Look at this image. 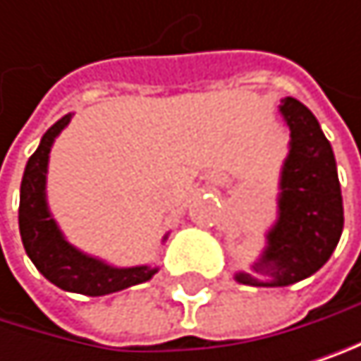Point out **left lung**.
<instances>
[{
	"label": "left lung",
	"mask_w": 361,
	"mask_h": 361,
	"mask_svg": "<svg viewBox=\"0 0 361 361\" xmlns=\"http://www.w3.org/2000/svg\"><path fill=\"white\" fill-rule=\"evenodd\" d=\"M279 114L290 142L279 173L277 221L251 273L233 275L247 286L281 288L314 275L331 257L344 227L334 149L316 116L293 97L281 99Z\"/></svg>",
	"instance_id": "left-lung-1"
}]
</instances>
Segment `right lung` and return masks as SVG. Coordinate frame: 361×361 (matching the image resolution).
<instances>
[{"instance_id":"right-lung-1","label":"right lung","mask_w":361,"mask_h":361,"mask_svg":"<svg viewBox=\"0 0 361 361\" xmlns=\"http://www.w3.org/2000/svg\"><path fill=\"white\" fill-rule=\"evenodd\" d=\"M71 118L73 114L68 112L56 121L43 134L38 149L25 164L19 199V231L25 253L34 262V267L54 286L66 290V293L104 297L149 281L158 273V267H114L80 251L64 238L47 203V169L54 140L71 123Z\"/></svg>"}]
</instances>
